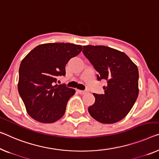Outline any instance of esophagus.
I'll return each mask as SVG.
<instances>
[{
    "mask_svg": "<svg viewBox=\"0 0 159 159\" xmlns=\"http://www.w3.org/2000/svg\"><path fill=\"white\" fill-rule=\"evenodd\" d=\"M78 92H79V93L81 94V95H84V94L87 93L86 91H81V90H78Z\"/></svg>",
    "mask_w": 159,
    "mask_h": 159,
    "instance_id": "esophagus-1",
    "label": "esophagus"
}]
</instances>
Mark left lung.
I'll return each mask as SVG.
<instances>
[{"instance_id": "1", "label": "left lung", "mask_w": 159, "mask_h": 159, "mask_svg": "<svg viewBox=\"0 0 159 159\" xmlns=\"http://www.w3.org/2000/svg\"><path fill=\"white\" fill-rule=\"evenodd\" d=\"M84 56L98 73L97 79L107 80L103 94L93 93L95 103L90 115L102 124L122 120L133 107L139 95V70L124 52L104 46H84Z\"/></svg>"}]
</instances>
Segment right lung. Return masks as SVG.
<instances>
[{"label":"right lung","mask_w":159,"mask_h":159,"mask_svg":"<svg viewBox=\"0 0 159 159\" xmlns=\"http://www.w3.org/2000/svg\"><path fill=\"white\" fill-rule=\"evenodd\" d=\"M82 51L80 45L51 43L39 45L27 54L19 68L18 89L30 117L50 124L64 115L68 101L75 91L55 85L66 75V65Z\"/></svg>","instance_id":"obj_1"}]
</instances>
